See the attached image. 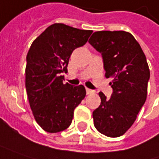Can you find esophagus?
I'll list each match as a JSON object with an SVG mask.
<instances>
[{"label": "esophagus", "mask_w": 159, "mask_h": 159, "mask_svg": "<svg viewBox=\"0 0 159 159\" xmlns=\"http://www.w3.org/2000/svg\"><path fill=\"white\" fill-rule=\"evenodd\" d=\"M86 92H87V94H91V93L94 92V90H92L90 89H86Z\"/></svg>", "instance_id": "1"}]
</instances>
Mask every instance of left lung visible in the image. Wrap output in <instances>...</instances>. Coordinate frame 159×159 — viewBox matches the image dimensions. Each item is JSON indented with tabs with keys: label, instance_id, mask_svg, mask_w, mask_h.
<instances>
[{
	"label": "left lung",
	"instance_id": "8db88e82",
	"mask_svg": "<svg viewBox=\"0 0 159 159\" xmlns=\"http://www.w3.org/2000/svg\"><path fill=\"white\" fill-rule=\"evenodd\" d=\"M101 53L106 78L113 92L109 98L99 92L101 103L93 111L94 126L107 137L117 138L128 130L143 107L150 72L140 45L129 32L96 31L89 40Z\"/></svg>",
	"mask_w": 159,
	"mask_h": 159
}]
</instances>
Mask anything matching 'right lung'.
I'll use <instances>...</instances> for the list:
<instances>
[{
	"label": "right lung",
	"instance_id": "add662e5",
	"mask_svg": "<svg viewBox=\"0 0 159 159\" xmlns=\"http://www.w3.org/2000/svg\"><path fill=\"white\" fill-rule=\"evenodd\" d=\"M92 30L62 23L46 29L34 40L26 57V91L37 123L50 133L65 130L74 109L86 96L84 86L64 83L72 51L83 46Z\"/></svg>",
	"mask_w": 159,
	"mask_h": 159
}]
</instances>
